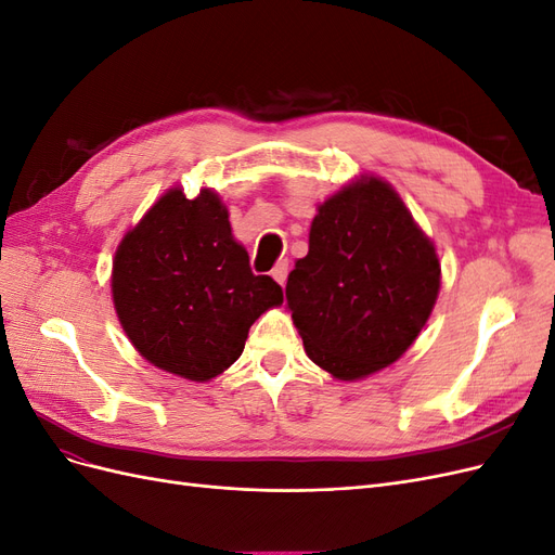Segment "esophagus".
Returning a JSON list of instances; mask_svg holds the SVG:
<instances>
[{
    "label": "esophagus",
    "mask_w": 555,
    "mask_h": 555,
    "mask_svg": "<svg viewBox=\"0 0 555 555\" xmlns=\"http://www.w3.org/2000/svg\"><path fill=\"white\" fill-rule=\"evenodd\" d=\"M287 273H289V263L287 261H280L275 268H273V278L278 284H287Z\"/></svg>",
    "instance_id": "34e87169"
}]
</instances>
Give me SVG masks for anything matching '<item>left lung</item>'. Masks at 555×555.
<instances>
[{"instance_id": "obj_1", "label": "left lung", "mask_w": 555, "mask_h": 555, "mask_svg": "<svg viewBox=\"0 0 555 555\" xmlns=\"http://www.w3.org/2000/svg\"><path fill=\"white\" fill-rule=\"evenodd\" d=\"M440 282L438 249L400 194L361 173L317 206L308 255L287 280V308L310 361L357 382L412 347Z\"/></svg>"}]
</instances>
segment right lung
<instances>
[{
  "instance_id": "add662e5",
  "label": "right lung",
  "mask_w": 555,
  "mask_h": 555,
  "mask_svg": "<svg viewBox=\"0 0 555 555\" xmlns=\"http://www.w3.org/2000/svg\"><path fill=\"white\" fill-rule=\"evenodd\" d=\"M117 322L164 373L210 382L243 354L249 326L282 306V287L255 275L233 238L222 196L166 190L117 245L111 271Z\"/></svg>"
}]
</instances>
